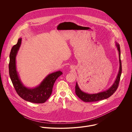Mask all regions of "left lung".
I'll list each match as a JSON object with an SVG mask.
<instances>
[{"label": "left lung", "mask_w": 132, "mask_h": 132, "mask_svg": "<svg viewBox=\"0 0 132 132\" xmlns=\"http://www.w3.org/2000/svg\"><path fill=\"white\" fill-rule=\"evenodd\" d=\"M116 45L117 47L118 51L119 52V63H120V67L118 74L117 75V78L113 84L108 89L106 90L98 92L97 93H92L90 94L88 93H86L79 88L77 82H76V87H75V92H76V95L83 101L87 102H96L100 101L102 100L106 99L111 96L117 90L118 88L120 80L121 75L122 73V63L121 61V51L119 43L116 42Z\"/></svg>", "instance_id": "8db88e82"}]
</instances>
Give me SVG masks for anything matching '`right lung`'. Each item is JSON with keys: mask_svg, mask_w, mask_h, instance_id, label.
<instances>
[{"mask_svg": "<svg viewBox=\"0 0 132 132\" xmlns=\"http://www.w3.org/2000/svg\"><path fill=\"white\" fill-rule=\"evenodd\" d=\"M21 41L22 38L18 39L10 53L9 71L10 79L16 93L21 98L32 103H44L51 95L55 81L63 73L59 70L48 74L40 84L35 88H29L24 86L16 68V56L21 46Z\"/></svg>", "mask_w": 132, "mask_h": 132, "instance_id": "right-lung-1", "label": "right lung"}]
</instances>
